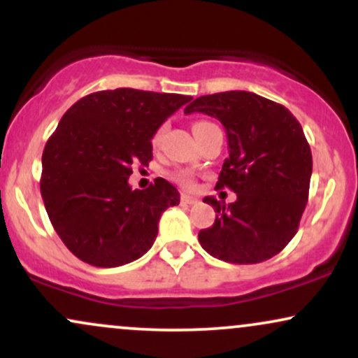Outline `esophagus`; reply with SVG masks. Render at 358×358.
<instances>
[{"mask_svg": "<svg viewBox=\"0 0 358 358\" xmlns=\"http://www.w3.org/2000/svg\"><path fill=\"white\" fill-rule=\"evenodd\" d=\"M182 203H187V205H193L196 203V199L192 195H187V193H182Z\"/></svg>", "mask_w": 358, "mask_h": 358, "instance_id": "obj_1", "label": "esophagus"}]
</instances>
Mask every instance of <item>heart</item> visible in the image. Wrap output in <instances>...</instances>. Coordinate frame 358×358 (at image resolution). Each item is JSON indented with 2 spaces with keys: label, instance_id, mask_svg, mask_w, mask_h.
Listing matches in <instances>:
<instances>
[{
  "label": "heart",
  "instance_id": "obj_1",
  "mask_svg": "<svg viewBox=\"0 0 358 358\" xmlns=\"http://www.w3.org/2000/svg\"><path fill=\"white\" fill-rule=\"evenodd\" d=\"M196 124H200V122H196ZM195 124V126H196ZM163 131H165V126H162L159 127L158 131H156V133L153 134V138H151V145H153L155 148L159 145V141H162V136H163ZM173 178L176 180V182H178L180 185H183V187H193V178L188 173H175V176Z\"/></svg>",
  "mask_w": 358,
  "mask_h": 358
}]
</instances>
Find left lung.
I'll list each match as a JSON object with an SVG mask.
<instances>
[{
    "instance_id": "left-lung-1",
    "label": "left lung",
    "mask_w": 358,
    "mask_h": 358,
    "mask_svg": "<svg viewBox=\"0 0 358 358\" xmlns=\"http://www.w3.org/2000/svg\"><path fill=\"white\" fill-rule=\"evenodd\" d=\"M203 113L225 127L229 156L217 188L237 193L234 203L205 196L217 217L199 232L202 248L234 264L268 261L298 232L313 170L311 150L298 119L285 106L245 90L202 96L185 114Z\"/></svg>"
}]
</instances>
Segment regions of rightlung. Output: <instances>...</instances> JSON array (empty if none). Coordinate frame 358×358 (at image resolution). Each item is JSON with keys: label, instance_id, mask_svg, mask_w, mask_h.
Here are the masks:
<instances>
[{"label": "right lung", "instance_id": "add662e5", "mask_svg": "<svg viewBox=\"0 0 358 358\" xmlns=\"http://www.w3.org/2000/svg\"><path fill=\"white\" fill-rule=\"evenodd\" d=\"M190 96L99 90L60 119L42 156L40 192L48 219L73 256L96 268L136 261L153 245L162 213L180 203L165 178L133 190V165L153 158L151 138Z\"/></svg>", "mask_w": 358, "mask_h": 358}]
</instances>
